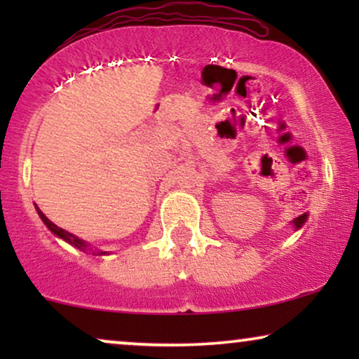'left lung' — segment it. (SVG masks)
<instances>
[{"label":"left lung","mask_w":359,"mask_h":359,"mask_svg":"<svg viewBox=\"0 0 359 359\" xmlns=\"http://www.w3.org/2000/svg\"><path fill=\"white\" fill-rule=\"evenodd\" d=\"M306 220H307V214H302V215H299L297 219H294V220H292L294 227H296V229H301L302 225L306 224Z\"/></svg>","instance_id":"obj_1"}]
</instances>
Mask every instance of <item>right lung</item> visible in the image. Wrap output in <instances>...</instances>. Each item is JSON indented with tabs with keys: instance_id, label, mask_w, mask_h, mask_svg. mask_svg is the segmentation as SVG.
<instances>
[{
	"instance_id": "right-lung-1",
	"label": "right lung",
	"mask_w": 359,
	"mask_h": 359,
	"mask_svg": "<svg viewBox=\"0 0 359 359\" xmlns=\"http://www.w3.org/2000/svg\"><path fill=\"white\" fill-rule=\"evenodd\" d=\"M37 214L41 215V219H42V222L47 225V229L50 230V232L53 233V235H57L58 238H62V240H65L67 243H70V245H73V247L75 248H78V250H81V252H86V250H90L88 248V243L85 242V240H81V238H78L76 235H73V233H70V232H67V230H63V229H60V227H57L55 224L53 222H50V220H48L46 215H43V212L41 209L37 208ZM106 255V252H93V255Z\"/></svg>"
}]
</instances>
